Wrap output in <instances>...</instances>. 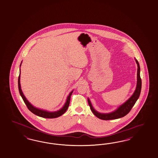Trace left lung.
Listing matches in <instances>:
<instances>
[{
	"label": "left lung",
	"mask_w": 158,
	"mask_h": 158,
	"mask_svg": "<svg viewBox=\"0 0 158 158\" xmlns=\"http://www.w3.org/2000/svg\"><path fill=\"white\" fill-rule=\"evenodd\" d=\"M136 62L138 69H137V82H136V86L135 90L134 91L132 95L128 98L125 102L119 106L117 109L108 113H100L96 110L93 107L92 103L89 98H87L88 103L90 106V110H92L93 113L98 118L103 120H115L118 119L121 117H124L127 114L131 111L132 107L136 103L137 100L139 98L140 96V93L141 91L142 81L141 77H140V66L138 61L136 59L134 58Z\"/></svg>",
	"instance_id": "1"
}]
</instances>
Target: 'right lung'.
<instances>
[{
	"mask_svg": "<svg viewBox=\"0 0 158 158\" xmlns=\"http://www.w3.org/2000/svg\"><path fill=\"white\" fill-rule=\"evenodd\" d=\"M22 61L20 65V73H19V76L18 78V87H19V90L20 96H22V98L24 101V102L27 106L28 110L32 112L33 114H34L37 116L43 117V118H55L60 117V115L64 114L65 113L66 111L69 107V105L70 103V99H71V96L73 92V90H72L69 95L67 96V98L66 100L65 103L64 105L62 106V107L60 110L55 111H49L43 109H39L37 107H35L32 104L30 103L29 101L25 97L24 94H23V92H22V88H21V85H20V66L22 65Z\"/></svg>",
	"mask_w": 158,
	"mask_h": 158,
	"instance_id": "obj_1",
	"label": "right lung"
}]
</instances>
